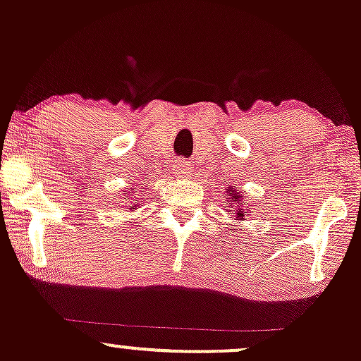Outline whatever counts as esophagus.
<instances>
[{"mask_svg":"<svg viewBox=\"0 0 361 361\" xmlns=\"http://www.w3.org/2000/svg\"><path fill=\"white\" fill-rule=\"evenodd\" d=\"M174 173H176L178 178H188L192 176V168L188 166L187 161H178L174 164Z\"/></svg>","mask_w":361,"mask_h":361,"instance_id":"obj_1","label":"esophagus"}]
</instances>
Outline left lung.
I'll return each mask as SVG.
<instances>
[{
  "mask_svg": "<svg viewBox=\"0 0 361 361\" xmlns=\"http://www.w3.org/2000/svg\"><path fill=\"white\" fill-rule=\"evenodd\" d=\"M225 195H226V199H228V202L233 204V206H226V207H228V209H226V212H228V214H233L235 219H240V221H244L245 211H247V206H245V202H244V199H245L244 193L237 192V190H235V188H230L228 187V188H226ZM230 207H233L234 209L230 210Z\"/></svg>",
  "mask_w": 361,
  "mask_h": 361,
  "instance_id": "1",
  "label": "left lung"
}]
</instances>
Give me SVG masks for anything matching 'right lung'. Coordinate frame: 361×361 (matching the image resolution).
<instances>
[{"mask_svg":"<svg viewBox=\"0 0 361 361\" xmlns=\"http://www.w3.org/2000/svg\"><path fill=\"white\" fill-rule=\"evenodd\" d=\"M133 195H135V188H131V190L126 193V200H128V202H130V206H128V207H130V211H133V209H138V206H140L138 202L133 204V200H135V199H133Z\"/></svg>","mask_w":361,"mask_h":361,"instance_id":"1","label":"right lung"}]
</instances>
